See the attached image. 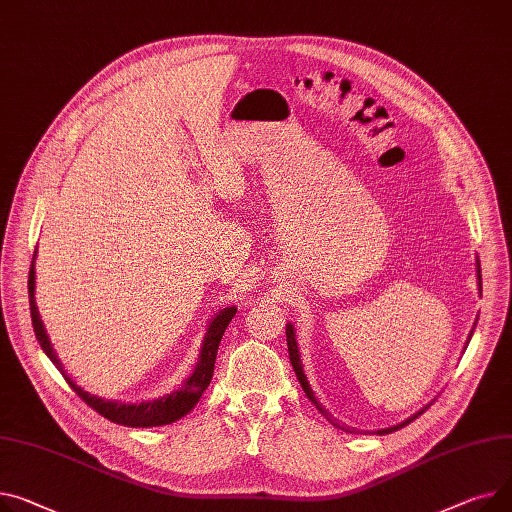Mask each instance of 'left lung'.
Wrapping results in <instances>:
<instances>
[{"label":"left lung","instance_id":"8db88e82","mask_svg":"<svg viewBox=\"0 0 512 512\" xmlns=\"http://www.w3.org/2000/svg\"><path fill=\"white\" fill-rule=\"evenodd\" d=\"M478 280H480V292H482V271H480V263H478ZM471 333H473V329H471ZM469 337H471V335H469ZM286 342H288V354H290L292 368H294V372H296L298 383H300L302 391L306 393V397H309V399L317 405V410L321 412V416H325V420H327V422H331L335 428H342V430H346V432H354V428H348V426H344V424H339L337 420H333V416H331V414L325 410V407L315 399V393H313V389H311L309 381H306V377H304V370H302V362H300V354H298V346H296V337H294V327H292V325H288V327H286ZM467 344H469V342H467ZM426 410H428V405L424 407V410H420L416 416H412L410 420H405V422H401V424H397V426H393V428L377 430V434H389V432H395V430H399V428H403V426L410 424L412 420H416L418 416H422Z\"/></svg>","mask_w":512,"mask_h":512}]
</instances>
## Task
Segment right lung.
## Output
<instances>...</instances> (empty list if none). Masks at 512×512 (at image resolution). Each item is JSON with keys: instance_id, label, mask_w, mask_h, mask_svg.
Segmentation results:
<instances>
[{"instance_id": "1", "label": "right lung", "mask_w": 512, "mask_h": 512, "mask_svg": "<svg viewBox=\"0 0 512 512\" xmlns=\"http://www.w3.org/2000/svg\"><path fill=\"white\" fill-rule=\"evenodd\" d=\"M28 302H30V317H32V327H34V335H37L41 348L45 350V354L51 358V362L59 368V372L65 377L67 385H70L76 395L80 399H84L94 412H98L100 416H105L107 420L115 422V424H123V426H131V428H148V426H164L175 422L179 418H183L185 414H189L193 410V405L199 401L201 393L208 389L212 374H214V364H216V356H218V346L220 339L228 327V323L232 321V317L236 315L234 306L230 309H224L216 315V319L210 323L206 339H203V348H201V356L199 362L193 370L191 377L183 383L181 391L170 393L168 397L156 399V401H146V403H119V401H107L94 397L86 391H82L67 374L63 372L51 344L49 337L45 333V327L41 323L37 304H34V255H32V263H30V271H28Z\"/></svg>"}]
</instances>
